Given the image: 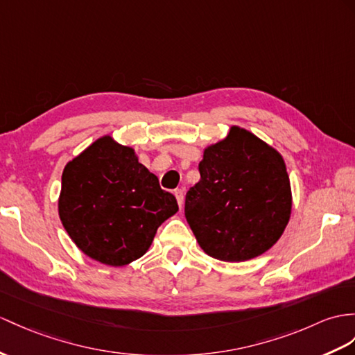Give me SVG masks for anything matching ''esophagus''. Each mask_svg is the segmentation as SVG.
<instances>
[{"instance_id":"1","label":"esophagus","mask_w":355,"mask_h":355,"mask_svg":"<svg viewBox=\"0 0 355 355\" xmlns=\"http://www.w3.org/2000/svg\"><path fill=\"white\" fill-rule=\"evenodd\" d=\"M175 196H176L179 207L182 209V207H184V191H182V189H175Z\"/></svg>"}]
</instances>
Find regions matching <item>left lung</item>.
<instances>
[{
  "mask_svg": "<svg viewBox=\"0 0 355 355\" xmlns=\"http://www.w3.org/2000/svg\"><path fill=\"white\" fill-rule=\"evenodd\" d=\"M200 180L188 189L185 217L206 254L243 262L270 250L292 209L282 155L243 128L205 149Z\"/></svg>",
  "mask_w": 355,
  "mask_h": 355,
  "instance_id": "1",
  "label": "left lung"
}]
</instances>
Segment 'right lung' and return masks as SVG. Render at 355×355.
Masks as SVG:
<instances>
[{
	"label": "right lung",
	"mask_w": 355,
	"mask_h": 355,
	"mask_svg": "<svg viewBox=\"0 0 355 355\" xmlns=\"http://www.w3.org/2000/svg\"><path fill=\"white\" fill-rule=\"evenodd\" d=\"M179 211L176 197L135 152L102 137L66 164L58 214L84 254L123 266L148 252L158 227Z\"/></svg>",
	"instance_id": "1"
}]
</instances>
